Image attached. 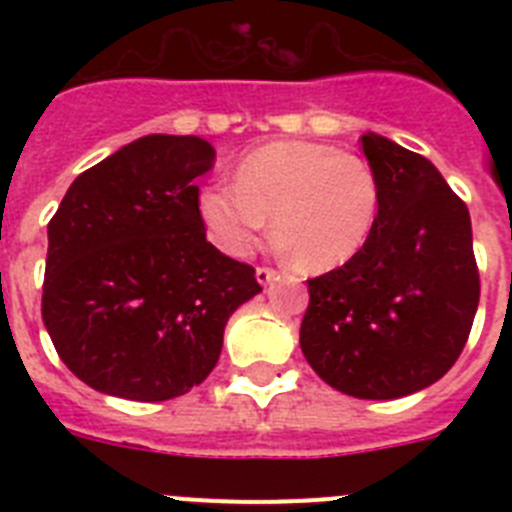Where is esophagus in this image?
<instances>
[{
	"label": "esophagus",
	"mask_w": 512,
	"mask_h": 512,
	"mask_svg": "<svg viewBox=\"0 0 512 512\" xmlns=\"http://www.w3.org/2000/svg\"><path fill=\"white\" fill-rule=\"evenodd\" d=\"M274 279H277V271L269 269V266H259V269H256V282H259L261 287L271 284V282H274Z\"/></svg>",
	"instance_id": "34e87169"
}]
</instances>
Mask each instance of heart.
Returning a JSON list of instances; mask_svg holds the SVG:
<instances>
[{"instance_id": "b5f03b06", "label": "heart", "mask_w": 512, "mask_h": 512, "mask_svg": "<svg viewBox=\"0 0 512 512\" xmlns=\"http://www.w3.org/2000/svg\"><path fill=\"white\" fill-rule=\"evenodd\" d=\"M379 205V176L366 158L312 140H274L246 153L238 184H207L197 200L207 238L223 253L248 256L274 215L279 246L310 274L361 253Z\"/></svg>"}]
</instances>
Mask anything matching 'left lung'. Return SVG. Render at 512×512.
<instances>
[{
  "instance_id": "left-lung-1",
  "label": "left lung",
  "mask_w": 512,
  "mask_h": 512,
  "mask_svg": "<svg viewBox=\"0 0 512 512\" xmlns=\"http://www.w3.org/2000/svg\"><path fill=\"white\" fill-rule=\"evenodd\" d=\"M379 176L372 238L348 264L307 279L300 325L307 364L359 400L431 387L467 343L479 305L472 220L441 171L377 133L361 135Z\"/></svg>"
}]
</instances>
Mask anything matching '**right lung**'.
Wrapping results in <instances>:
<instances>
[{
  "label": "right lung",
  "mask_w": 512,
  "mask_h": 512,
  "mask_svg": "<svg viewBox=\"0 0 512 512\" xmlns=\"http://www.w3.org/2000/svg\"><path fill=\"white\" fill-rule=\"evenodd\" d=\"M215 148L146 135L74 179L48 223L43 323L92 390L187 395L215 369L228 318L261 292L253 266L207 243L197 179Z\"/></svg>",
  "instance_id": "obj_1"
}]
</instances>
